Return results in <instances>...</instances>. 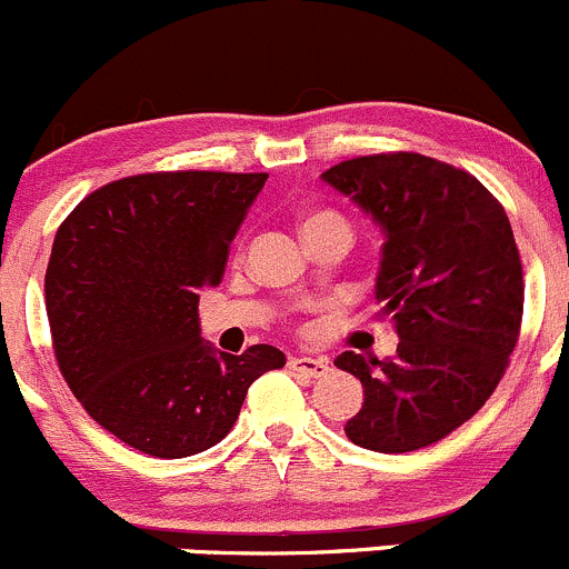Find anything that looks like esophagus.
Wrapping results in <instances>:
<instances>
[{"instance_id":"obj_1","label":"esophagus","mask_w":569,"mask_h":569,"mask_svg":"<svg viewBox=\"0 0 569 569\" xmlns=\"http://www.w3.org/2000/svg\"><path fill=\"white\" fill-rule=\"evenodd\" d=\"M290 370L292 372H301L307 375V378H323V375H328V359H323V356H290Z\"/></svg>"}]
</instances>
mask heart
I'll return each instance as SVG.
<instances>
[{
    "label": "heart",
    "instance_id": "b5f03b06",
    "mask_svg": "<svg viewBox=\"0 0 569 569\" xmlns=\"http://www.w3.org/2000/svg\"><path fill=\"white\" fill-rule=\"evenodd\" d=\"M320 221H342V219H339L337 213H328V210H318V213H312L307 221H303V227L320 224Z\"/></svg>",
    "mask_w": 569,
    "mask_h": 569
}]
</instances>
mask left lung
Returning <instances> with one entry per match:
<instances>
[{
	"instance_id": "left-lung-1",
	"label": "left lung",
	"mask_w": 569,
	"mask_h": 569,
	"mask_svg": "<svg viewBox=\"0 0 569 569\" xmlns=\"http://www.w3.org/2000/svg\"><path fill=\"white\" fill-rule=\"evenodd\" d=\"M320 180L383 232L375 298L400 337L389 359H333L365 386L345 432L386 455L430 447L488 402L518 342L512 227L477 178L419 153L361 156Z\"/></svg>"
}]
</instances>
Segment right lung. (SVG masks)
I'll return each instance as SVG.
<instances>
[{
  "instance_id": "obj_1",
  "label": "right lung",
  "mask_w": 569,
  "mask_h": 569,
  "mask_svg": "<svg viewBox=\"0 0 569 569\" xmlns=\"http://www.w3.org/2000/svg\"><path fill=\"white\" fill-rule=\"evenodd\" d=\"M266 172H156L81 199L57 230L46 312L57 365L84 411L150 458H189L236 425L249 386L284 353L241 356L202 339L199 290L221 282L227 246Z\"/></svg>"
}]
</instances>
